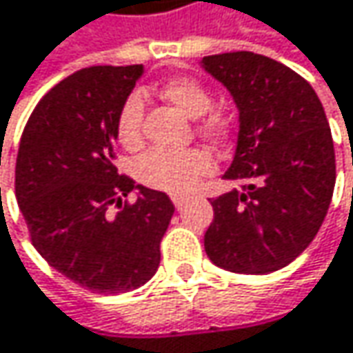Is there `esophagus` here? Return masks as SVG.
Segmentation results:
<instances>
[{"instance_id": "34e87169", "label": "esophagus", "mask_w": 353, "mask_h": 353, "mask_svg": "<svg viewBox=\"0 0 353 353\" xmlns=\"http://www.w3.org/2000/svg\"><path fill=\"white\" fill-rule=\"evenodd\" d=\"M172 202H174V206H176L177 210H181L185 206L188 198H183V196H172Z\"/></svg>"}]
</instances>
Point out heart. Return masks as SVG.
<instances>
[{"label":"heart","instance_id":"heart-1","mask_svg":"<svg viewBox=\"0 0 353 353\" xmlns=\"http://www.w3.org/2000/svg\"><path fill=\"white\" fill-rule=\"evenodd\" d=\"M161 99L183 112L190 119L206 114L212 107L208 88L190 77H176L161 84ZM145 101L139 92L125 99L117 117V137L125 147H135L141 141V121H143ZM200 129L208 137H222L226 133V119L218 112L206 114ZM212 172V157L204 149H151L141 155L135 163V174L145 185L170 192L185 194L198 185V181Z\"/></svg>","mask_w":353,"mask_h":353}]
</instances>
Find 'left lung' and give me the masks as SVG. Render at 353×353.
Returning a JSON list of instances; mask_svg holds the SVG:
<instances>
[{"label": "left lung", "mask_w": 353, "mask_h": 353, "mask_svg": "<svg viewBox=\"0 0 353 353\" xmlns=\"http://www.w3.org/2000/svg\"><path fill=\"white\" fill-rule=\"evenodd\" d=\"M239 109L236 151L212 200L204 234L208 259L239 274H269L293 263L315 239L336 185V153L323 105L289 66L254 54L202 58Z\"/></svg>", "instance_id": "8db88e82"}]
</instances>
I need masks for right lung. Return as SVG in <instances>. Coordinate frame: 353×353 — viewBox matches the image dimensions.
<instances>
[{
  "label": "right lung",
  "mask_w": 353,
  "mask_h": 353,
  "mask_svg": "<svg viewBox=\"0 0 353 353\" xmlns=\"http://www.w3.org/2000/svg\"><path fill=\"white\" fill-rule=\"evenodd\" d=\"M143 64L90 66L58 82L34 109L16 159V198L36 250L101 295L145 285L159 267L174 204L121 176L117 117ZM129 191L138 200L127 205ZM117 212L110 214V206Z\"/></svg>",
  "instance_id": "right-lung-1"
}]
</instances>
